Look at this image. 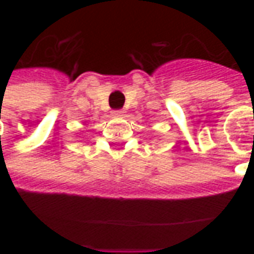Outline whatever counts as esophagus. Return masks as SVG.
Wrapping results in <instances>:
<instances>
[{
    "label": "esophagus",
    "mask_w": 254,
    "mask_h": 254,
    "mask_svg": "<svg viewBox=\"0 0 254 254\" xmlns=\"http://www.w3.org/2000/svg\"><path fill=\"white\" fill-rule=\"evenodd\" d=\"M111 116L113 117H122L124 116V111L122 110H114L111 113Z\"/></svg>",
    "instance_id": "34e87169"
}]
</instances>
